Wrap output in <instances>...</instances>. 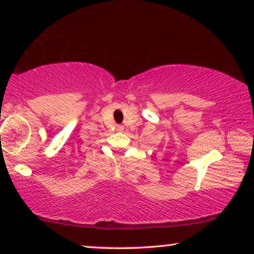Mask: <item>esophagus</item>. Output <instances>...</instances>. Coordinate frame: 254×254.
<instances>
[{"instance_id":"esophagus-1","label":"esophagus","mask_w":254,"mask_h":254,"mask_svg":"<svg viewBox=\"0 0 254 254\" xmlns=\"http://www.w3.org/2000/svg\"><path fill=\"white\" fill-rule=\"evenodd\" d=\"M117 130H118V131H123V127H122V126H118V127H117Z\"/></svg>"}]
</instances>
